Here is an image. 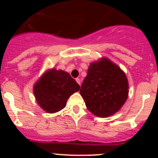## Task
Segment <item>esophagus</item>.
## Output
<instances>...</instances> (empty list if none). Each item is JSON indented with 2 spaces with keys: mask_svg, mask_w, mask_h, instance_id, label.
I'll use <instances>...</instances> for the list:
<instances>
[{
  "mask_svg": "<svg viewBox=\"0 0 158 158\" xmlns=\"http://www.w3.org/2000/svg\"><path fill=\"white\" fill-rule=\"evenodd\" d=\"M76 82H78V84H79V85H81V80H80V79H79V78H76Z\"/></svg>",
  "mask_w": 158,
  "mask_h": 158,
  "instance_id": "34e87169",
  "label": "esophagus"
}]
</instances>
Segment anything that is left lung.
Listing matches in <instances>:
<instances>
[{"label": "left lung", "mask_w": 158, "mask_h": 158, "mask_svg": "<svg viewBox=\"0 0 158 158\" xmlns=\"http://www.w3.org/2000/svg\"><path fill=\"white\" fill-rule=\"evenodd\" d=\"M89 111L106 118L118 111L128 96L125 73L107 58L92 63L80 89Z\"/></svg>", "instance_id": "8db88e82"}]
</instances>
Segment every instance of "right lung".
<instances>
[{
  "instance_id": "obj_1",
  "label": "right lung",
  "mask_w": 158,
  "mask_h": 158,
  "mask_svg": "<svg viewBox=\"0 0 158 158\" xmlns=\"http://www.w3.org/2000/svg\"><path fill=\"white\" fill-rule=\"evenodd\" d=\"M80 89L66 72L56 69L46 72L33 85V94L39 106L47 113L64 109L70 95Z\"/></svg>"
}]
</instances>
